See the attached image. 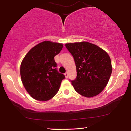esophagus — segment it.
<instances>
[{
    "label": "esophagus",
    "instance_id": "obj_1",
    "mask_svg": "<svg viewBox=\"0 0 131 131\" xmlns=\"http://www.w3.org/2000/svg\"><path fill=\"white\" fill-rule=\"evenodd\" d=\"M64 75H65L66 78H68V74L67 72H66V73H64Z\"/></svg>",
    "mask_w": 131,
    "mask_h": 131
}]
</instances>
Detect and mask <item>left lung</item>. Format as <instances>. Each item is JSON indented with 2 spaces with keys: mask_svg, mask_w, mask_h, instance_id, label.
I'll list each match as a JSON object with an SVG mask.
<instances>
[{
  "mask_svg": "<svg viewBox=\"0 0 131 131\" xmlns=\"http://www.w3.org/2000/svg\"><path fill=\"white\" fill-rule=\"evenodd\" d=\"M76 67L77 76L72 85L80 95L92 97L102 92L111 75L112 67L110 56L92 43L81 41L67 43Z\"/></svg>",
  "mask_w": 131,
  "mask_h": 131,
  "instance_id": "left-lung-1",
  "label": "left lung"
}]
</instances>
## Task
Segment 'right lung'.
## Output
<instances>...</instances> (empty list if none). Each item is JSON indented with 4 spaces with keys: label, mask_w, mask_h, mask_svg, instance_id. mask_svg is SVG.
I'll return each mask as SVG.
<instances>
[{
    "label": "right lung",
    "mask_w": 131,
    "mask_h": 131,
    "mask_svg": "<svg viewBox=\"0 0 131 131\" xmlns=\"http://www.w3.org/2000/svg\"><path fill=\"white\" fill-rule=\"evenodd\" d=\"M63 47L62 43L44 41L32 48L22 60V83L34 99L47 101L58 92L65 76L58 72L54 57Z\"/></svg>",
    "instance_id": "add662e5"
}]
</instances>
